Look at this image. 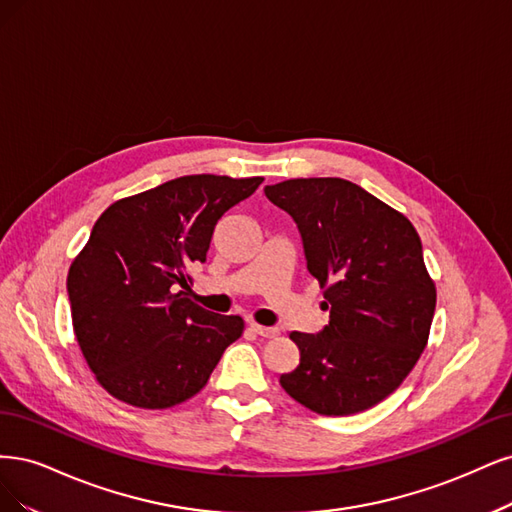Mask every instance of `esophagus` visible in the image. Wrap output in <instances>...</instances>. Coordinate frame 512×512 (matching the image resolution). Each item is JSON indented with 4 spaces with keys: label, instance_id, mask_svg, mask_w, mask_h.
Listing matches in <instances>:
<instances>
[{
    "label": "esophagus",
    "instance_id": "34e87169",
    "mask_svg": "<svg viewBox=\"0 0 512 512\" xmlns=\"http://www.w3.org/2000/svg\"><path fill=\"white\" fill-rule=\"evenodd\" d=\"M253 332L259 334L261 338H276V336H280V329L278 327H266V325H257V323H253Z\"/></svg>",
    "mask_w": 512,
    "mask_h": 512
}]
</instances>
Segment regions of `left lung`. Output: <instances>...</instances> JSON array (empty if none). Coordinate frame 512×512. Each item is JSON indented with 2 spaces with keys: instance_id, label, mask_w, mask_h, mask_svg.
<instances>
[{
  "instance_id": "8db88e82",
  "label": "left lung",
  "mask_w": 512,
  "mask_h": 512,
  "mask_svg": "<svg viewBox=\"0 0 512 512\" xmlns=\"http://www.w3.org/2000/svg\"><path fill=\"white\" fill-rule=\"evenodd\" d=\"M263 193L298 223L329 310L323 332L289 334L300 366L280 385L317 415L364 412L404 383L430 338L436 285L417 229L344 178H291Z\"/></svg>"
}]
</instances>
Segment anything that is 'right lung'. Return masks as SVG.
Wrapping results in <instances>:
<instances>
[{"mask_svg":"<svg viewBox=\"0 0 512 512\" xmlns=\"http://www.w3.org/2000/svg\"><path fill=\"white\" fill-rule=\"evenodd\" d=\"M261 176L193 174L123 197L95 221L68 272L72 325L87 366L112 398L161 410L200 393L244 332L238 315L197 306L189 268L214 225Z\"/></svg>","mask_w":512,"mask_h":512,"instance_id":"add662e5","label":"right lung"}]
</instances>
